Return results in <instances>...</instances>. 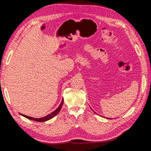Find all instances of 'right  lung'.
<instances>
[{
	"label": "right lung",
	"mask_w": 151,
	"mask_h": 151,
	"mask_svg": "<svg viewBox=\"0 0 151 151\" xmlns=\"http://www.w3.org/2000/svg\"><path fill=\"white\" fill-rule=\"evenodd\" d=\"M63 99H62V102L60 104V106H59L57 109H56V110H55L53 112H52V113L49 114V115H48L47 116H44L43 118H33V117H30V116H26L24 115H22V114H21L20 115H21L22 116H23L26 118H28V119H29V120H34V121H36V122H45V121H47L48 120H50L51 118H53L55 116H56L57 114L59 113V111H60V109L62 108V104H63Z\"/></svg>",
	"instance_id": "add662e5"
}]
</instances>
